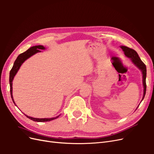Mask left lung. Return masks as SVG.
Wrapping results in <instances>:
<instances>
[{"mask_svg": "<svg viewBox=\"0 0 154 154\" xmlns=\"http://www.w3.org/2000/svg\"><path fill=\"white\" fill-rule=\"evenodd\" d=\"M121 48L124 52L125 56L130 58L131 59L132 62L135 64V65L141 70L143 74V84L144 87V93H143V97L141 101L143 100L144 97L145 96L146 93V65L141 60L140 57H139L137 53L132 48H128L125 46H120Z\"/></svg>", "mask_w": 154, "mask_h": 154, "instance_id": "obj_1", "label": "left lung"}]
</instances>
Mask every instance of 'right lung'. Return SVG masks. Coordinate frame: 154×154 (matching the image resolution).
Returning a JSON list of instances; mask_svg holds the SVG:
<instances>
[{
  "mask_svg": "<svg viewBox=\"0 0 154 154\" xmlns=\"http://www.w3.org/2000/svg\"><path fill=\"white\" fill-rule=\"evenodd\" d=\"M45 48L42 45H37V46H34L32 47L31 48H29L27 51H26V52H24L22 54H20V55L17 57V59L15 60L14 63V64L13 66V68H11V70L10 71V73H9V85H10V93H11V97L12 98V100L13 102V103L15 104L13 100V88H12V84H13V81L14 77L15 76V75L17 74V72L18 71L20 67L21 66V65L22 64V63L27 59L28 58L30 57L31 56H33L34 54H35L38 52H41L40 50H45ZM28 118L31 119V120L34 121V122H49L54 120L57 118L59 117L56 116L54 118H32L31 116H29L27 115H26V114H24Z\"/></svg>",
  "mask_w": 154,
  "mask_h": 154,
  "instance_id": "obj_1",
  "label": "right lung"
}]
</instances>
